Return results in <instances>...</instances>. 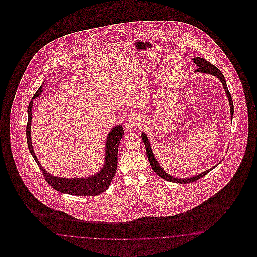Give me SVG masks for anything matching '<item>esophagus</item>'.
Here are the masks:
<instances>
[{
  "label": "esophagus",
  "instance_id": "esophagus-1",
  "mask_svg": "<svg viewBox=\"0 0 257 257\" xmlns=\"http://www.w3.org/2000/svg\"><path fill=\"white\" fill-rule=\"evenodd\" d=\"M143 122V117L142 116L137 113V112H133L128 117H126L125 120V126L128 129H136L137 127H139L141 123Z\"/></svg>",
  "mask_w": 257,
  "mask_h": 257
}]
</instances>
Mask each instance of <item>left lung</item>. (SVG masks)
Segmentation results:
<instances>
[{
	"label": "left lung",
	"mask_w": 257,
	"mask_h": 257,
	"mask_svg": "<svg viewBox=\"0 0 257 257\" xmlns=\"http://www.w3.org/2000/svg\"><path fill=\"white\" fill-rule=\"evenodd\" d=\"M193 61H194L195 64L199 67V68L196 70L197 72H204V73L212 74V75H214V76L218 78V80L221 82V84H222V86H223V88H224V90H225V93L226 95H227L228 101H229V104H230L231 117L233 118V99H232V96H231V94H230L229 90H228L224 75L221 73V71L218 70L216 66H214V65L211 64L210 62L204 60L202 57H194V58H193ZM141 139H142L143 142H144V145H145V148H146V155H147L149 162H150V165H151L153 171H155L158 176H160L161 178L167 180V181L173 182V183H177V184L193 183V182H196L197 180L201 179L204 175H206L209 171H212L215 167H217V166H214L213 168H211V169L207 170V171H203V172L198 174V175H194V176H192V177L183 178V179H182V178L174 177V176H171V174H168L166 171H164L163 169L161 168V166L157 162V160H156V158L155 157V155H154V153H153V151H152V148H151V144H150V142H149L148 137L146 136L145 133H142V134H141Z\"/></svg>",
	"instance_id": "8db88e82"
}]
</instances>
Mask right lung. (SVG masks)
I'll use <instances>...</instances> for the list:
<instances>
[{
    "label": "right lung",
    "mask_w": 257,
    "mask_h": 257,
    "mask_svg": "<svg viewBox=\"0 0 257 257\" xmlns=\"http://www.w3.org/2000/svg\"><path fill=\"white\" fill-rule=\"evenodd\" d=\"M43 85H41L38 91L35 93L32 98V101L29 103L27 109L28 113V121L26 126V139L28 148L34 157L36 163L42 172L47 183L55 190L67 193V194L76 195V196H96L101 194L108 188L111 181L116 175L117 168V150L120 140L124 135V130L121 125H117L114 127L109 132L106 142H105V163L101 169V171L95 175L85 178H62L56 177L49 172H47L42 166L39 163V159L34 153L31 142V121L32 107H33V100L39 97L42 92Z\"/></svg>",
    "instance_id": "right-lung-1"
}]
</instances>
